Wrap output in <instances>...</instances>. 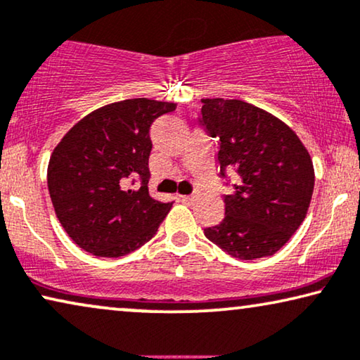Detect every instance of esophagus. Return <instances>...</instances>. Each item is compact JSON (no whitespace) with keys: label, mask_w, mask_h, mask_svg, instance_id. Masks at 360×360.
Listing matches in <instances>:
<instances>
[{"label":"esophagus","mask_w":360,"mask_h":360,"mask_svg":"<svg viewBox=\"0 0 360 360\" xmlns=\"http://www.w3.org/2000/svg\"><path fill=\"white\" fill-rule=\"evenodd\" d=\"M182 202H186V204H194V202L197 200V195L192 194V195H182L181 197Z\"/></svg>","instance_id":"34e87169"}]
</instances>
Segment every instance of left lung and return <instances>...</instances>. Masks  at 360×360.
Here are the masks:
<instances>
[{"label": "left lung", "instance_id": "obj_1", "mask_svg": "<svg viewBox=\"0 0 360 360\" xmlns=\"http://www.w3.org/2000/svg\"><path fill=\"white\" fill-rule=\"evenodd\" d=\"M202 104L197 120L219 139L220 176L233 187L225 219L205 236L238 259L272 256L307 215L315 186L310 155L295 131L256 105L221 98Z\"/></svg>", "mask_w": 360, "mask_h": 360}]
</instances>
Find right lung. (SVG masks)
I'll list each match as a JSON object with an SVG mask.
<instances>
[{"label": "right lung", "instance_id": "obj_1", "mask_svg": "<svg viewBox=\"0 0 360 360\" xmlns=\"http://www.w3.org/2000/svg\"><path fill=\"white\" fill-rule=\"evenodd\" d=\"M174 109L173 103L146 98L104 105L81 119L53 150L50 199L65 231L84 251L125 256L156 235L173 204L148 192L150 127Z\"/></svg>", "mask_w": 360, "mask_h": 360}]
</instances>
